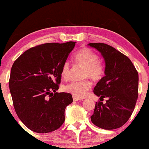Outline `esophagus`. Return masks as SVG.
I'll return each mask as SVG.
<instances>
[{"label": "esophagus", "mask_w": 149, "mask_h": 149, "mask_svg": "<svg viewBox=\"0 0 149 149\" xmlns=\"http://www.w3.org/2000/svg\"><path fill=\"white\" fill-rule=\"evenodd\" d=\"M81 98L80 97H75V96H73V100L74 101H79V100H81Z\"/></svg>", "instance_id": "1"}]
</instances>
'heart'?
<instances>
[{"label": "heart", "mask_w": 149, "mask_h": 149, "mask_svg": "<svg viewBox=\"0 0 149 149\" xmlns=\"http://www.w3.org/2000/svg\"><path fill=\"white\" fill-rule=\"evenodd\" d=\"M74 60L78 64L85 66L83 70V77H90L93 80H100L104 73V66L103 63L99 60L96 53L91 49L84 47L78 51L73 57ZM70 72V66L68 62H65L62 66L61 74L63 79L67 80ZM92 85L89 79L83 81H72L64 87V91L70 93L73 96L83 97L86 95Z\"/></svg>", "instance_id": "obj_1"}]
</instances>
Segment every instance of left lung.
Wrapping results in <instances>:
<instances>
[{
  "label": "left lung",
  "mask_w": 149,
  "mask_h": 149,
  "mask_svg": "<svg viewBox=\"0 0 149 149\" xmlns=\"http://www.w3.org/2000/svg\"><path fill=\"white\" fill-rule=\"evenodd\" d=\"M97 49L105 61V76L93 89L100 97L95 104L91 122L104 130L121 127L128 121L138 95V73L132 61L119 51L102 42L89 44ZM109 98L103 104L101 100Z\"/></svg>",
  "instance_id": "1"
}]
</instances>
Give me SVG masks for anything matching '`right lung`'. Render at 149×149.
I'll list each match as a JSON object with an SVG mask.
<instances>
[{"instance_id": "right-lung-1", "label": "right lung", "mask_w": 149, "mask_h": 149, "mask_svg": "<svg viewBox=\"0 0 149 149\" xmlns=\"http://www.w3.org/2000/svg\"><path fill=\"white\" fill-rule=\"evenodd\" d=\"M75 42L36 45L22 54L12 66L9 89L14 109L32 131L48 133L60 128L64 111L72 102L68 93H58L61 70Z\"/></svg>"}]
</instances>
